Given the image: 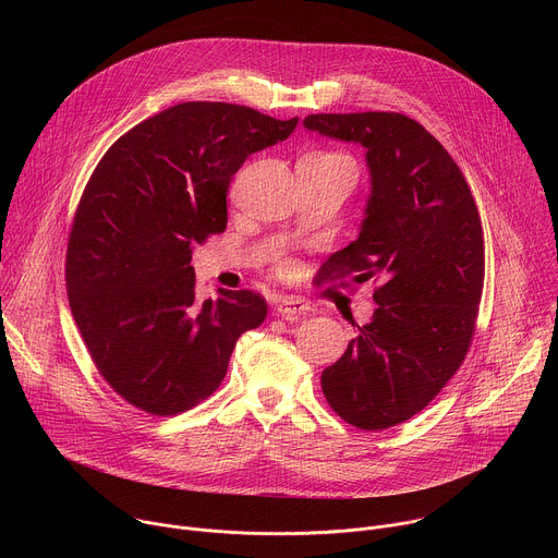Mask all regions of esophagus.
<instances>
[{"mask_svg": "<svg viewBox=\"0 0 558 558\" xmlns=\"http://www.w3.org/2000/svg\"><path fill=\"white\" fill-rule=\"evenodd\" d=\"M308 308H311V306H308L302 298H295V295H284V298H280L278 304H276L278 315H282L284 320H295V317L304 315Z\"/></svg>", "mask_w": 558, "mask_h": 558, "instance_id": "34e87169", "label": "esophagus"}]
</instances>
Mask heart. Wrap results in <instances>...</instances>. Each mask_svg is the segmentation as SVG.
<instances>
[{
    "label": "heart",
    "mask_w": 558,
    "mask_h": 558,
    "mask_svg": "<svg viewBox=\"0 0 558 558\" xmlns=\"http://www.w3.org/2000/svg\"><path fill=\"white\" fill-rule=\"evenodd\" d=\"M317 156H329V158H344V161H349V158L344 154H336V151H313Z\"/></svg>",
    "instance_id": "heart-1"
}]
</instances>
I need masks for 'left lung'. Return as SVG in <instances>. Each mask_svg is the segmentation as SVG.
<instances>
[{"mask_svg": "<svg viewBox=\"0 0 558 558\" xmlns=\"http://www.w3.org/2000/svg\"><path fill=\"white\" fill-rule=\"evenodd\" d=\"M304 128L366 149V218L320 280H375L377 308L320 381L344 422L384 430L426 409L470 349L486 269L482 218L452 156L415 119L308 114Z\"/></svg>", "mask_w": 558, "mask_h": 558, "instance_id": "left-lung-1", "label": "left lung"}]
</instances>
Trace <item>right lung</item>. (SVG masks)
I'll use <instances>...</instances> for the list:
<instances>
[{"label":"right lung","mask_w":558,"mask_h":558,"mask_svg":"<svg viewBox=\"0 0 558 558\" xmlns=\"http://www.w3.org/2000/svg\"><path fill=\"white\" fill-rule=\"evenodd\" d=\"M295 125L187 101L134 125L95 168L68 238V302L101 377L138 411L170 417L207 400L238 338L265 323L267 302L250 289L196 298L192 245L225 231L247 156Z\"/></svg>","instance_id":"obj_1"}]
</instances>
